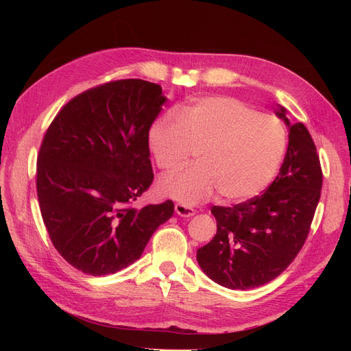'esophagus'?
Returning a JSON list of instances; mask_svg holds the SVG:
<instances>
[{
  "instance_id": "1",
  "label": "esophagus",
  "mask_w": 351,
  "mask_h": 351,
  "mask_svg": "<svg viewBox=\"0 0 351 351\" xmlns=\"http://www.w3.org/2000/svg\"><path fill=\"white\" fill-rule=\"evenodd\" d=\"M174 209H176V212H177V215L184 217V218L193 217V215L196 214V210H195L192 206H189V205H186V204H176Z\"/></svg>"
}]
</instances>
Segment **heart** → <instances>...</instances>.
<instances>
[{
  "label": "heart",
  "mask_w": 351,
  "mask_h": 351,
  "mask_svg": "<svg viewBox=\"0 0 351 351\" xmlns=\"http://www.w3.org/2000/svg\"><path fill=\"white\" fill-rule=\"evenodd\" d=\"M155 162L171 173L197 152V164L167 176L159 183L162 195L187 205L217 192L227 202L259 195L277 176L287 149L284 125L272 115L258 114L228 97L195 101L180 119L167 114L149 130Z\"/></svg>",
  "instance_id": "b5f03b06"
}]
</instances>
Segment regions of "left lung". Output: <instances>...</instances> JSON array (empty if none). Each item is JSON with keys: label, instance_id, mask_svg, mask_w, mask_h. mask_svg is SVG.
<instances>
[{"label": "left lung", "instance_id": "1", "mask_svg": "<svg viewBox=\"0 0 351 351\" xmlns=\"http://www.w3.org/2000/svg\"><path fill=\"white\" fill-rule=\"evenodd\" d=\"M280 174L261 196L232 206H212L217 234L197 249L208 277L231 290H249L277 278L294 261L309 234L321 197L322 168L309 130L290 124Z\"/></svg>", "mask_w": 351, "mask_h": 351}]
</instances>
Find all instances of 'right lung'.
<instances>
[{
	"instance_id": "right-lung-1",
	"label": "right lung",
	"mask_w": 351,
	"mask_h": 351,
	"mask_svg": "<svg viewBox=\"0 0 351 351\" xmlns=\"http://www.w3.org/2000/svg\"><path fill=\"white\" fill-rule=\"evenodd\" d=\"M165 97L156 83L123 79L79 93L45 132L36 162L42 219L76 269L108 275L141 258L173 200L133 208L154 182L149 129Z\"/></svg>"
}]
</instances>
